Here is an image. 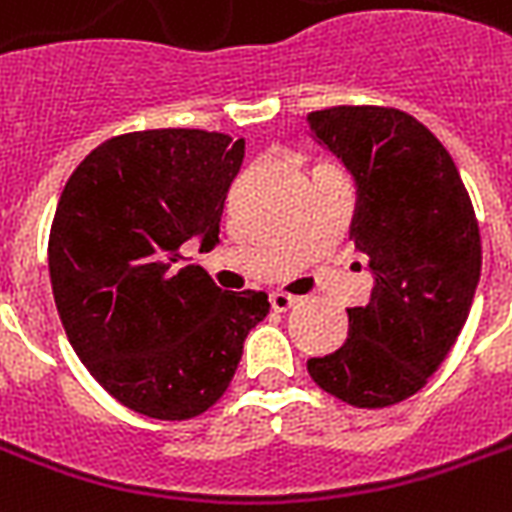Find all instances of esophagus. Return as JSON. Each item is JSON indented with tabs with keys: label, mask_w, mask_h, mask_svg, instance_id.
<instances>
[{
	"label": "esophagus",
	"mask_w": 512,
	"mask_h": 512,
	"mask_svg": "<svg viewBox=\"0 0 512 512\" xmlns=\"http://www.w3.org/2000/svg\"><path fill=\"white\" fill-rule=\"evenodd\" d=\"M295 303H298V298H292L287 292H271L273 311H287V308H292Z\"/></svg>",
	"instance_id": "34e87169"
}]
</instances>
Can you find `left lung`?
<instances>
[{"label": "left lung", "mask_w": 512, "mask_h": 512, "mask_svg": "<svg viewBox=\"0 0 512 512\" xmlns=\"http://www.w3.org/2000/svg\"><path fill=\"white\" fill-rule=\"evenodd\" d=\"M357 185L351 239L373 273L368 306L346 308L349 338L308 373L325 392L386 408L419 392L462 333L481 279L470 195L438 136L392 107L308 115Z\"/></svg>", "instance_id": "8db88e82"}]
</instances>
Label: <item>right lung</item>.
<instances>
[{
	"mask_svg": "<svg viewBox=\"0 0 512 512\" xmlns=\"http://www.w3.org/2000/svg\"><path fill=\"white\" fill-rule=\"evenodd\" d=\"M244 139L198 128L112 136L66 182L48 268L66 338L117 403L163 421L209 411L233 381L265 292H225L185 241H220Z\"/></svg>",
	"mask_w": 512,
	"mask_h": 512,
	"instance_id": "1",
	"label": "right lung"
}]
</instances>
